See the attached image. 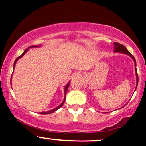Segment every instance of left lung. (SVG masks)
<instances>
[{
	"instance_id": "obj_1",
	"label": "left lung",
	"mask_w": 146,
	"mask_h": 146,
	"mask_svg": "<svg viewBox=\"0 0 146 146\" xmlns=\"http://www.w3.org/2000/svg\"><path fill=\"white\" fill-rule=\"evenodd\" d=\"M114 45H115V49H114V51L115 52H121L123 53V54H126L127 55H129V56H131L132 58V59L134 61L135 63V66H136V78H137V85H138V73H137V70H136V59L135 58L133 57V56L129 52V51L127 50V48L124 46L123 45L121 44L117 43V42H114ZM137 88V86H136Z\"/></svg>"
}]
</instances>
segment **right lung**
I'll list each match as a JSON object with an SVG mask.
<instances>
[{
    "label": "right lung",
    "instance_id": "right-lung-1",
    "mask_svg": "<svg viewBox=\"0 0 146 146\" xmlns=\"http://www.w3.org/2000/svg\"><path fill=\"white\" fill-rule=\"evenodd\" d=\"M31 47H36V46H29V48H31ZM27 50H28V48H27V49H25V51H24V52L23 53V54H22L21 56H19V57H17V58H16V59H15V62H14V65H13V66H15V63H16V61H17V60L19 59V58H21V57L23 56L25 54V53H26V51H27ZM68 87H69V83L68 84V85H66V87H65V95H66V92H67V90H68ZM65 100H66V98H64V101H63V102L61 103V104H60V105L58 106V107H57L56 108L54 109V110H51V111H46V112H42V113H41V114H51V113H53V112H54V111H56L57 110H58V109H59L60 107H62V106H63V104H64V102H65Z\"/></svg>",
    "mask_w": 146,
    "mask_h": 146
}]
</instances>
